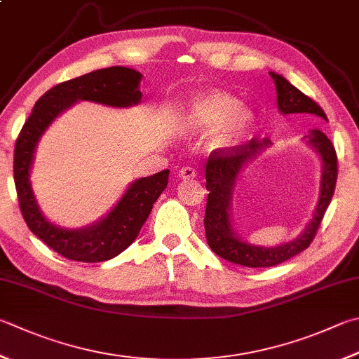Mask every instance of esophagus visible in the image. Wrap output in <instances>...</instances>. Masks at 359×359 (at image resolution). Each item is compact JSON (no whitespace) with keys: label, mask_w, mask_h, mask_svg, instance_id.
I'll list each match as a JSON object with an SVG mask.
<instances>
[{"label":"esophagus","mask_w":359,"mask_h":359,"mask_svg":"<svg viewBox=\"0 0 359 359\" xmlns=\"http://www.w3.org/2000/svg\"><path fill=\"white\" fill-rule=\"evenodd\" d=\"M197 177V170L194 167H182L178 172V178L181 180H194Z\"/></svg>","instance_id":"esophagus-1"}]
</instances>
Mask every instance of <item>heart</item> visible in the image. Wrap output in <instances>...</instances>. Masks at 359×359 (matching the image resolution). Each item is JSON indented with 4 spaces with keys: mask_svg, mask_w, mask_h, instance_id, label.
<instances>
[{
    "mask_svg": "<svg viewBox=\"0 0 359 359\" xmlns=\"http://www.w3.org/2000/svg\"><path fill=\"white\" fill-rule=\"evenodd\" d=\"M253 112L242 107L239 100L223 92L201 93L189 101L182 116L186 130L200 133L217 126L211 137L214 147H231L253 125Z\"/></svg>",
    "mask_w": 359,
    "mask_h": 359,
    "instance_id": "obj_1",
    "label": "heart"
}]
</instances>
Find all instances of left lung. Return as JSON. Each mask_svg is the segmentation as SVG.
<instances>
[{
	"label": "left lung",
	"mask_w": 359,
	"mask_h": 359,
	"mask_svg": "<svg viewBox=\"0 0 359 359\" xmlns=\"http://www.w3.org/2000/svg\"><path fill=\"white\" fill-rule=\"evenodd\" d=\"M270 76L275 81V89L278 93L276 103L281 114H309L327 120L322 107L290 84L286 78L273 72H270ZM306 137L308 144L319 153L322 159L319 201L305 231L297 239L281 243L278 247H259L243 242L236 234L229 217L233 191L239 173L264 148L272 145V142L270 139L258 140L255 137L248 144L226 148V150H214L209 154L206 162V189L209 195L206 201L205 229L206 241L215 255L245 267H272L290 259L311 245L320 226L323 214L333 198L337 180V156L331 140L320 130H311Z\"/></svg>",
	"instance_id": "obj_1"
}]
</instances>
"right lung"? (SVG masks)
Returning <instances> with one entry per match:
<instances>
[{
	"mask_svg": "<svg viewBox=\"0 0 359 359\" xmlns=\"http://www.w3.org/2000/svg\"><path fill=\"white\" fill-rule=\"evenodd\" d=\"M140 79L139 72L117 65L54 86L37 100L18 134L13 150V181L20 211L31 231L67 259L101 262L112 259L130 247L150 215L154 201L167 187L168 170L134 181L112 211L93 225L67 229L46 220L34 197L29 173L36 147L53 120L79 100L112 107L140 103Z\"/></svg>",
	"mask_w": 359,
	"mask_h": 359,
	"instance_id": "obj_1",
	"label": "right lung"
}]
</instances>
